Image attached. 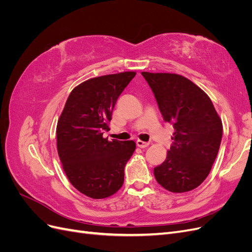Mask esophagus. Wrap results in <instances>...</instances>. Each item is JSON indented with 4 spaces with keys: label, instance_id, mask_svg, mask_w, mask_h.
<instances>
[{
    "label": "esophagus",
    "instance_id": "obj_1",
    "mask_svg": "<svg viewBox=\"0 0 252 252\" xmlns=\"http://www.w3.org/2000/svg\"><path fill=\"white\" fill-rule=\"evenodd\" d=\"M136 145H138L140 148H145V147H148L149 146V143H146V142H143L141 140H138V141H136Z\"/></svg>",
    "mask_w": 252,
    "mask_h": 252
}]
</instances>
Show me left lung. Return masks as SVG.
I'll return each instance as SVG.
<instances>
[{"label": "left lung", "instance_id": "left-lung-1", "mask_svg": "<svg viewBox=\"0 0 252 252\" xmlns=\"http://www.w3.org/2000/svg\"><path fill=\"white\" fill-rule=\"evenodd\" d=\"M158 109L174 132L165 161L154 169L168 191L187 192L209 174L222 141V120L210 97L193 82L177 73L143 71Z\"/></svg>", "mask_w": 252, "mask_h": 252}]
</instances>
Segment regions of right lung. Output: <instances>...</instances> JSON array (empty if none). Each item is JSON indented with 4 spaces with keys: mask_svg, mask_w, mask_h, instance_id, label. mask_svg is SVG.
Here are the masks:
<instances>
[{
    "mask_svg": "<svg viewBox=\"0 0 252 252\" xmlns=\"http://www.w3.org/2000/svg\"><path fill=\"white\" fill-rule=\"evenodd\" d=\"M136 72L89 79L68 96L57 125V148L66 177L91 199H105L124 183V167L135 150L133 141H108L114 105Z\"/></svg>",
    "mask_w": 252,
    "mask_h": 252,
    "instance_id": "right-lung-1",
    "label": "right lung"
}]
</instances>
